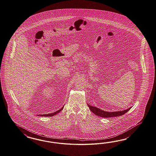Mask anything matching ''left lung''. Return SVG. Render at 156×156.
Listing matches in <instances>:
<instances>
[{"label":"left lung","mask_w":156,"mask_h":156,"mask_svg":"<svg viewBox=\"0 0 156 156\" xmlns=\"http://www.w3.org/2000/svg\"><path fill=\"white\" fill-rule=\"evenodd\" d=\"M88 106L92 112H93L94 114L98 115V116H100V117H104V118L113 117L122 115L125 114L126 113H127L131 108H129L126 110H122V111H118V112H108L101 110L99 108H98L95 106H91L88 104Z\"/></svg>","instance_id":"8db88e82"}]
</instances>
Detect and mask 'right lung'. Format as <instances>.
<instances>
[{"label":"right lung","instance_id":"right-lung-1","mask_svg":"<svg viewBox=\"0 0 156 156\" xmlns=\"http://www.w3.org/2000/svg\"><path fill=\"white\" fill-rule=\"evenodd\" d=\"M63 108H64V107H62V108H61V109L57 110V111L55 112H54L53 113H51V114H42V115H41V116H45V117H51V116H53L54 115H56V114H58L60 112H61V110H62Z\"/></svg>","mask_w":156,"mask_h":156}]
</instances>
